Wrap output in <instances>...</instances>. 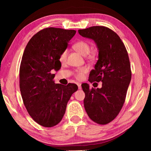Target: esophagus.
I'll return each mask as SVG.
<instances>
[{"label":"esophagus","mask_w":151,"mask_h":151,"mask_svg":"<svg viewBox=\"0 0 151 151\" xmlns=\"http://www.w3.org/2000/svg\"><path fill=\"white\" fill-rule=\"evenodd\" d=\"M77 86H78V88H79V89H82L81 84V83H77Z\"/></svg>","instance_id":"1"}]
</instances>
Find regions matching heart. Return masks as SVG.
<instances>
[{"mask_svg":"<svg viewBox=\"0 0 151 151\" xmlns=\"http://www.w3.org/2000/svg\"><path fill=\"white\" fill-rule=\"evenodd\" d=\"M73 48L76 50V51L80 53L81 55L83 56H86L87 55H88L90 53L91 51V46L88 43L85 42V41H79V42H77L74 45H73ZM67 50L63 51L60 55V58H59V60L60 62H65L67 58ZM87 72V68L85 67H83L79 68V70H77L76 73V77L79 80H81L83 78L84 74L85 73Z\"/></svg>","mask_w":151,"mask_h":151,"instance_id":"obj_1","label":"heart"}]
</instances>
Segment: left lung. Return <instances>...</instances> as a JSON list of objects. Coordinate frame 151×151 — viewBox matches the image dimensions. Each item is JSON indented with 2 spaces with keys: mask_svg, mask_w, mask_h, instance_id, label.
Returning a JSON list of instances; mask_svg holds the SVG:
<instances>
[{
  "mask_svg": "<svg viewBox=\"0 0 151 151\" xmlns=\"http://www.w3.org/2000/svg\"><path fill=\"white\" fill-rule=\"evenodd\" d=\"M83 37L94 40L98 50V60L91 71L89 81L102 82L101 88L89 89L83 84L84 106L93 122L105 125L115 119L125 102L132 72L129 55L122 40L104 26L79 29Z\"/></svg>",
  "mask_w": 151,
  "mask_h": 151,
  "instance_id": "left-lung-1",
  "label": "left lung"
}]
</instances>
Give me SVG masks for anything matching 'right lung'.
I'll return each instance as SVG.
<instances>
[{
	"label": "right lung",
	"mask_w": 151,
	"mask_h": 151,
	"mask_svg": "<svg viewBox=\"0 0 151 151\" xmlns=\"http://www.w3.org/2000/svg\"><path fill=\"white\" fill-rule=\"evenodd\" d=\"M75 30L48 28L40 31L27 44L19 69V87L24 106L39 125L52 127L64 115L75 84H55V74L61 67L60 54L75 35Z\"/></svg>",
	"instance_id": "add662e5"
}]
</instances>
